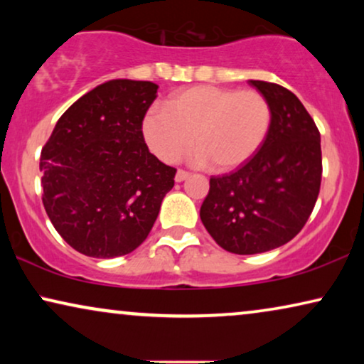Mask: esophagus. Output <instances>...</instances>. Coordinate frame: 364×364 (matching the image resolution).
I'll list each match as a JSON object with an SVG mask.
<instances>
[{"label": "esophagus", "mask_w": 364, "mask_h": 364, "mask_svg": "<svg viewBox=\"0 0 364 364\" xmlns=\"http://www.w3.org/2000/svg\"><path fill=\"white\" fill-rule=\"evenodd\" d=\"M188 177H191V172L182 171V168H178L177 173H176V182H183V181H186V178H188Z\"/></svg>", "instance_id": "34e87169"}]
</instances>
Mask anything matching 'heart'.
Returning <instances> with one entry per match:
<instances>
[{"label":"heart","mask_w":364,"mask_h":364,"mask_svg":"<svg viewBox=\"0 0 364 364\" xmlns=\"http://www.w3.org/2000/svg\"><path fill=\"white\" fill-rule=\"evenodd\" d=\"M272 124V104L257 89L196 86L172 94L166 109H151L142 132L164 162H177L196 137L200 149L193 161H212L218 171H232L260 151Z\"/></svg>","instance_id":"b5f03b06"}]
</instances>
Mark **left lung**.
I'll return each instance as SVG.
<instances>
[{"label":"left lung","instance_id":"obj_1","mask_svg":"<svg viewBox=\"0 0 364 364\" xmlns=\"http://www.w3.org/2000/svg\"><path fill=\"white\" fill-rule=\"evenodd\" d=\"M265 94L273 124L260 151L235 172L210 178L200 218L223 250L253 255L290 242L305 227L321 183V141L295 94L248 81Z\"/></svg>","mask_w":364,"mask_h":364}]
</instances>
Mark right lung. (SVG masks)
Segmentation results:
<instances>
[{
	"mask_svg": "<svg viewBox=\"0 0 364 364\" xmlns=\"http://www.w3.org/2000/svg\"><path fill=\"white\" fill-rule=\"evenodd\" d=\"M151 81L112 79L59 117L41 151L43 205L59 235L94 258L127 255L146 240L176 168L144 141L157 97Z\"/></svg>",
	"mask_w": 364,
	"mask_h": 364,
	"instance_id": "add662e5",
	"label": "right lung"
}]
</instances>
